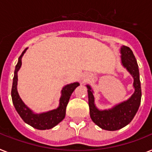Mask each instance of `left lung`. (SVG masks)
<instances>
[{"label":"left lung","mask_w":152,"mask_h":152,"mask_svg":"<svg viewBox=\"0 0 152 152\" xmlns=\"http://www.w3.org/2000/svg\"><path fill=\"white\" fill-rule=\"evenodd\" d=\"M121 62L134 78V93L129 99L119 103L108 110H99L94 104L93 91L87 85L90 115L94 123L105 130L114 131L128 125L135 116L140 107L141 100L140 74L136 58L131 49L126 46L121 47Z\"/></svg>","instance_id":"8db88e82"}]
</instances>
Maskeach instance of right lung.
<instances>
[{"label": "right lung", "mask_w": 152, "mask_h": 152, "mask_svg": "<svg viewBox=\"0 0 152 152\" xmlns=\"http://www.w3.org/2000/svg\"><path fill=\"white\" fill-rule=\"evenodd\" d=\"M27 48H26L22 55L18 58V63L15 66V69L14 78L12 83V102L14 104L15 110L23 119L25 123L33 126V128L37 129H49L58 125L61 121L64 119L65 116V110L71 94L76 87L80 86L78 82L72 83L68 84L61 90V96L59 101V106L56 109H53L51 111L47 112H43L40 114L34 113L33 111L27 107L22 101L18 91H17V83H18V71L22 65V58L25 52L26 51Z\"/></svg>", "instance_id": "1"}]
</instances>
